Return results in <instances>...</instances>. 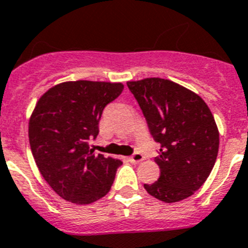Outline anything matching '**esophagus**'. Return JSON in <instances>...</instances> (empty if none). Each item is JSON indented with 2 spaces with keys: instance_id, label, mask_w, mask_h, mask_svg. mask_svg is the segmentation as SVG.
<instances>
[{
  "instance_id": "obj_1",
  "label": "esophagus",
  "mask_w": 248,
  "mask_h": 248,
  "mask_svg": "<svg viewBox=\"0 0 248 248\" xmlns=\"http://www.w3.org/2000/svg\"><path fill=\"white\" fill-rule=\"evenodd\" d=\"M143 159H145V156H143L141 153H137V151H136V153H134L132 155L130 156V159H128V160H130L131 163L137 164V163H141Z\"/></svg>"
}]
</instances>
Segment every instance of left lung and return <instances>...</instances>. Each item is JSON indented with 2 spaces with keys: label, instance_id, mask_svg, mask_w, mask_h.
<instances>
[{
  "label": "left lung",
  "instance_id": "1",
  "mask_svg": "<svg viewBox=\"0 0 248 248\" xmlns=\"http://www.w3.org/2000/svg\"><path fill=\"white\" fill-rule=\"evenodd\" d=\"M127 87L160 145V178L143 186L165 203L188 198L204 184L217 159L219 134L211 109L198 94L168 79L146 78Z\"/></svg>",
  "mask_w": 248,
  "mask_h": 248
}]
</instances>
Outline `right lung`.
Wrapping results in <instances>:
<instances>
[{"mask_svg": "<svg viewBox=\"0 0 248 248\" xmlns=\"http://www.w3.org/2000/svg\"><path fill=\"white\" fill-rule=\"evenodd\" d=\"M122 91L121 83L77 80L55 85L37 102L29 124L31 151L41 175L65 201L89 204L111 189L122 161L95 155L89 142L105 107Z\"/></svg>", "mask_w": 248, "mask_h": 248, "instance_id": "right-lung-1", "label": "right lung"}]
</instances>
